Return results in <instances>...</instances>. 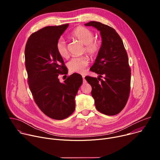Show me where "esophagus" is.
Wrapping results in <instances>:
<instances>
[{"instance_id":"obj_1","label":"esophagus","mask_w":160,"mask_h":160,"mask_svg":"<svg viewBox=\"0 0 160 160\" xmlns=\"http://www.w3.org/2000/svg\"><path fill=\"white\" fill-rule=\"evenodd\" d=\"M82 78H83V83H86V80H85V76L82 75Z\"/></svg>"}]
</instances>
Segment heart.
<instances>
[{
  "mask_svg": "<svg viewBox=\"0 0 160 160\" xmlns=\"http://www.w3.org/2000/svg\"><path fill=\"white\" fill-rule=\"evenodd\" d=\"M71 37L84 45L83 52L90 56L94 57L99 53L101 43L98 40L94 39V33L92 31L84 27L79 26L73 30ZM56 48L58 54L61 58H64L68 56L66 43L63 38H60L58 40ZM88 61V58L87 56L75 57L68 62V68L72 73H83Z\"/></svg>",
  "mask_w": 160,
  "mask_h": 160,
  "instance_id": "heart-1",
  "label": "heart"
}]
</instances>
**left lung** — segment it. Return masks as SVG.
I'll return each mask as SVG.
<instances>
[{"label":"left lung","instance_id":"left-lung-1","mask_svg":"<svg viewBox=\"0 0 160 160\" xmlns=\"http://www.w3.org/2000/svg\"><path fill=\"white\" fill-rule=\"evenodd\" d=\"M100 31L102 44L90 70L99 77H85L98 111L108 116L117 115L125 106L130 90L131 70L127 51L115 30L98 21L85 24ZM102 76L104 79L100 78Z\"/></svg>","mask_w":160,"mask_h":160}]
</instances>
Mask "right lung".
<instances>
[{"mask_svg": "<svg viewBox=\"0 0 160 160\" xmlns=\"http://www.w3.org/2000/svg\"><path fill=\"white\" fill-rule=\"evenodd\" d=\"M68 26L46 27L32 33L25 51L28 83L34 101L45 115L58 120L74 112L75 98L83 82L78 73L68 77L63 83L58 78L68 70L56 51V43Z\"/></svg>", "mask_w": 160, "mask_h": 160, "instance_id": "obj_1", "label": "right lung"}]
</instances>
